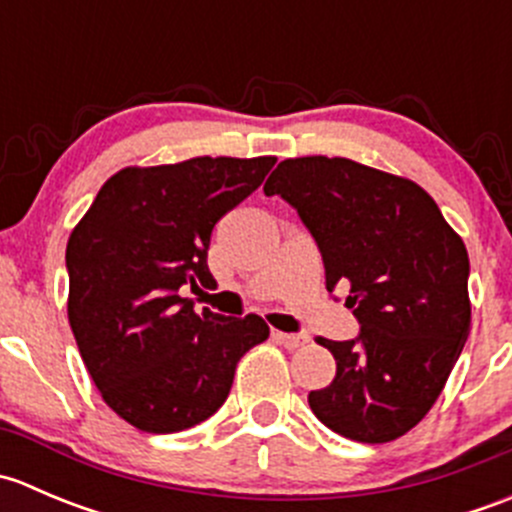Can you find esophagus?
Instances as JSON below:
<instances>
[{
    "label": "esophagus",
    "mask_w": 512,
    "mask_h": 512,
    "mask_svg": "<svg viewBox=\"0 0 512 512\" xmlns=\"http://www.w3.org/2000/svg\"><path fill=\"white\" fill-rule=\"evenodd\" d=\"M272 339L282 344L285 349H299L309 342L307 334H285V332H272Z\"/></svg>",
    "instance_id": "esophagus-1"
}]
</instances>
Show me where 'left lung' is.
Here are the masks:
<instances>
[{"mask_svg":"<svg viewBox=\"0 0 512 512\" xmlns=\"http://www.w3.org/2000/svg\"><path fill=\"white\" fill-rule=\"evenodd\" d=\"M265 195L297 208L327 289L349 282L347 307L361 324L352 342L317 339L337 376L309 391V409L352 441H396L436 404L471 332L461 235L414 180L349 158L282 160Z\"/></svg>","mask_w":512,"mask_h":512,"instance_id":"1","label":"left lung"}]
</instances>
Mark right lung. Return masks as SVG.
I'll use <instances>...</instances> for the list:
<instances>
[{
  "label": "right lung",
  "instance_id": "right-lung-1",
  "mask_svg": "<svg viewBox=\"0 0 512 512\" xmlns=\"http://www.w3.org/2000/svg\"><path fill=\"white\" fill-rule=\"evenodd\" d=\"M277 163L198 156L128 165L66 242L69 324L101 399L146 433H175L225 404L237 361L270 337L257 314H195L183 285H210L213 227Z\"/></svg>",
  "mask_w": 512,
  "mask_h": 512
}]
</instances>
